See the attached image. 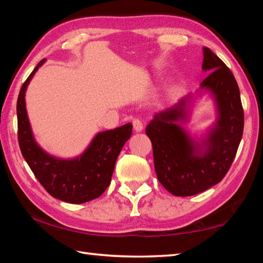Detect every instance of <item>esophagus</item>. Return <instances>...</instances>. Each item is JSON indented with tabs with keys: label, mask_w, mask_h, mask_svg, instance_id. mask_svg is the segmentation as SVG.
Listing matches in <instances>:
<instances>
[{
	"label": "esophagus",
	"mask_w": 263,
	"mask_h": 263,
	"mask_svg": "<svg viewBox=\"0 0 263 263\" xmlns=\"http://www.w3.org/2000/svg\"><path fill=\"white\" fill-rule=\"evenodd\" d=\"M132 124H133V128H135V131H137V132H140V131H142V128H144V124H142L141 119H139V118L133 119Z\"/></svg>",
	"instance_id": "esophagus-1"
}]
</instances>
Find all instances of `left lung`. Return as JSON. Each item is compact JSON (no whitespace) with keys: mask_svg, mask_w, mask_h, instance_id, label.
Segmentation results:
<instances>
[{"mask_svg":"<svg viewBox=\"0 0 263 263\" xmlns=\"http://www.w3.org/2000/svg\"><path fill=\"white\" fill-rule=\"evenodd\" d=\"M203 52L202 68L209 75L201 86L212 90L219 109L205 153L196 155L193 142L175 124L184 117L185 99L155 115L146 127L158 180L175 196L199 194L224 179L242 138L243 109L234 75L210 48L204 47Z\"/></svg>","mask_w":263,"mask_h":263,"instance_id":"8db88e82","label":"left lung"}]
</instances>
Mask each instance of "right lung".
Wrapping results in <instances>:
<instances>
[{
    "instance_id": "right-lung-1",
    "label": "right lung",
    "mask_w": 263,
    "mask_h": 263,
    "mask_svg": "<svg viewBox=\"0 0 263 263\" xmlns=\"http://www.w3.org/2000/svg\"><path fill=\"white\" fill-rule=\"evenodd\" d=\"M43 59L25 80L17 99V126L21 152L31 171L48 194L60 201L80 204L95 199L108 188L116 160L132 135V124L99 133L81 157L59 160L39 148L31 132L26 116L24 95L35 70Z\"/></svg>"
}]
</instances>
